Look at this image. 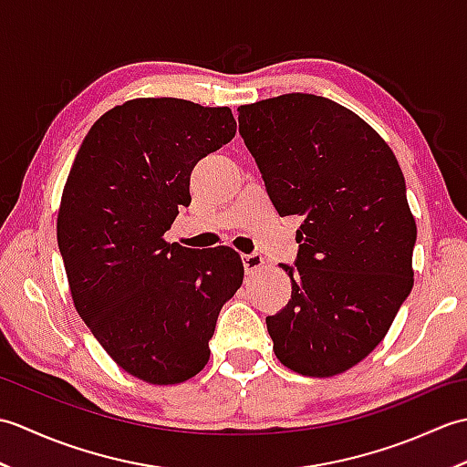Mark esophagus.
I'll list each match as a JSON object with an SVG mask.
<instances>
[{
    "label": "esophagus",
    "instance_id": "34e87169",
    "mask_svg": "<svg viewBox=\"0 0 467 467\" xmlns=\"http://www.w3.org/2000/svg\"><path fill=\"white\" fill-rule=\"evenodd\" d=\"M265 256L259 253H253V254H244L243 256V265H244V273L246 275H254L256 271H261L265 266Z\"/></svg>",
    "mask_w": 467,
    "mask_h": 467
}]
</instances>
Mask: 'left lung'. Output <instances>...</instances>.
Masks as SVG:
<instances>
[{"label":"left lung","instance_id":"left-lung-1","mask_svg":"<svg viewBox=\"0 0 467 467\" xmlns=\"http://www.w3.org/2000/svg\"><path fill=\"white\" fill-rule=\"evenodd\" d=\"M239 132L281 216L296 231L291 301L266 317L289 369L333 377L363 361L413 286L418 226L398 158L329 98L283 94L239 108Z\"/></svg>","mask_w":467,"mask_h":467}]
</instances>
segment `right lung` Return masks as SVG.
<instances>
[{
	"label": "right lung",
	"instance_id": "obj_1",
	"mask_svg": "<svg viewBox=\"0 0 467 467\" xmlns=\"http://www.w3.org/2000/svg\"><path fill=\"white\" fill-rule=\"evenodd\" d=\"M231 108L136 98L98 118L57 213V246L78 315L138 379L172 385L208 363L223 305L239 291V253L192 254L164 233L191 202L196 162L231 142Z\"/></svg>",
	"mask_w": 467,
	"mask_h": 467
}]
</instances>
